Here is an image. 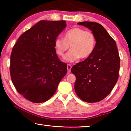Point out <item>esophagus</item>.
I'll return each mask as SVG.
<instances>
[{
	"instance_id": "obj_1",
	"label": "esophagus",
	"mask_w": 131,
	"mask_h": 131,
	"mask_svg": "<svg viewBox=\"0 0 131 131\" xmlns=\"http://www.w3.org/2000/svg\"><path fill=\"white\" fill-rule=\"evenodd\" d=\"M67 69H68V72L69 73H70L71 72V69H72V65H70V64H68Z\"/></svg>"
}]
</instances>
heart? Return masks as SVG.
I'll use <instances>...</instances> for the list:
<instances>
[{
    "mask_svg": "<svg viewBox=\"0 0 131 131\" xmlns=\"http://www.w3.org/2000/svg\"><path fill=\"white\" fill-rule=\"evenodd\" d=\"M57 54L63 56L69 48L71 50L64 57L65 61L73 62L80 58H87L94 52L96 39L91 31L74 27L68 30L64 37H58L54 43Z\"/></svg>",
    "mask_w": 131,
    "mask_h": 131,
    "instance_id": "1",
    "label": "heart"
}]
</instances>
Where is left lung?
I'll use <instances>...</instances> for the list:
<instances>
[{
  "label": "left lung",
  "instance_id": "left-lung-1",
  "mask_svg": "<svg viewBox=\"0 0 131 131\" xmlns=\"http://www.w3.org/2000/svg\"><path fill=\"white\" fill-rule=\"evenodd\" d=\"M92 31L96 39L94 52L71 69L76 76L74 90L82 101L94 103L103 100L114 88L120 66L116 41L103 26L94 22L78 23Z\"/></svg>",
  "mask_w": 131,
  "mask_h": 131
}]
</instances>
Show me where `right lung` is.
<instances>
[{
  "instance_id": "1",
  "label": "right lung",
  "mask_w": 131,
  "mask_h": 131,
  "mask_svg": "<svg viewBox=\"0 0 131 131\" xmlns=\"http://www.w3.org/2000/svg\"><path fill=\"white\" fill-rule=\"evenodd\" d=\"M66 26L65 21H40L22 34L13 48L11 79L18 92L32 102L51 98L67 73L54 45Z\"/></svg>"
}]
</instances>
